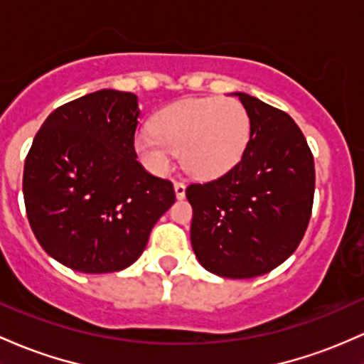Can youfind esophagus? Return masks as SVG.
<instances>
[{
  "label": "esophagus",
  "instance_id": "obj_1",
  "mask_svg": "<svg viewBox=\"0 0 364 364\" xmlns=\"http://www.w3.org/2000/svg\"><path fill=\"white\" fill-rule=\"evenodd\" d=\"M174 191H176V197L181 200V198H185V193H186V185L183 181H176L174 183Z\"/></svg>",
  "mask_w": 364,
  "mask_h": 364
}]
</instances>
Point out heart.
Instances as JSON below:
<instances>
[{"mask_svg": "<svg viewBox=\"0 0 364 364\" xmlns=\"http://www.w3.org/2000/svg\"><path fill=\"white\" fill-rule=\"evenodd\" d=\"M250 139L249 112L235 98H191L166 107L134 138V149L154 173H167L176 151L195 178L228 173Z\"/></svg>", "mask_w": 364, "mask_h": 364, "instance_id": "1", "label": "heart"}]
</instances>
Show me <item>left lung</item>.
Masks as SVG:
<instances>
[{
    "instance_id": "left-lung-1",
    "label": "left lung",
    "mask_w": 364,
    "mask_h": 364,
    "mask_svg": "<svg viewBox=\"0 0 364 364\" xmlns=\"http://www.w3.org/2000/svg\"><path fill=\"white\" fill-rule=\"evenodd\" d=\"M235 97L250 117L245 154L221 178L190 185L186 198L198 262L243 279L269 273L301 243L313 209L314 159L289 114L247 93Z\"/></svg>"
}]
</instances>
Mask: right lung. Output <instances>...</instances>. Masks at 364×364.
Wrapping results in <instances>:
<instances>
[{
	"mask_svg": "<svg viewBox=\"0 0 364 364\" xmlns=\"http://www.w3.org/2000/svg\"><path fill=\"white\" fill-rule=\"evenodd\" d=\"M138 97L100 90L51 112L23 166V202L39 245L79 273H114L143 254L176 200L173 183L136 161Z\"/></svg>",
	"mask_w": 364,
	"mask_h": 364,
	"instance_id": "add662e5",
	"label": "right lung"
}]
</instances>
